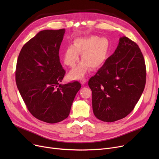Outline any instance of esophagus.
<instances>
[{
    "label": "esophagus",
    "instance_id": "34e87169",
    "mask_svg": "<svg viewBox=\"0 0 159 159\" xmlns=\"http://www.w3.org/2000/svg\"><path fill=\"white\" fill-rule=\"evenodd\" d=\"M86 80L84 79V78H83V79H80V83L81 84H82V85H84V84H85L86 83Z\"/></svg>",
    "mask_w": 159,
    "mask_h": 159
}]
</instances>
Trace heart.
<instances>
[{
    "label": "heart",
    "instance_id": "obj_1",
    "mask_svg": "<svg viewBox=\"0 0 159 159\" xmlns=\"http://www.w3.org/2000/svg\"><path fill=\"white\" fill-rule=\"evenodd\" d=\"M110 43L106 37L91 35L75 39L73 45L67 47L63 54L64 62L68 66L74 67L79 60V53L83 61L70 72L73 79L82 78L89 68L96 70L102 66L107 55Z\"/></svg>",
    "mask_w": 159,
    "mask_h": 159
}]
</instances>
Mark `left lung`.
<instances>
[{"mask_svg": "<svg viewBox=\"0 0 159 159\" xmlns=\"http://www.w3.org/2000/svg\"><path fill=\"white\" fill-rule=\"evenodd\" d=\"M146 75L139 46L126 37H120L113 54L88 82L96 117L107 122L126 117L143 92Z\"/></svg>", "mask_w": 159, "mask_h": 159, "instance_id": "8db88e82", "label": "left lung"}]
</instances>
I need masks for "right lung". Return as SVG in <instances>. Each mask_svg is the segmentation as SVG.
Returning <instances> with one entry per match:
<instances>
[{"mask_svg":"<svg viewBox=\"0 0 159 159\" xmlns=\"http://www.w3.org/2000/svg\"><path fill=\"white\" fill-rule=\"evenodd\" d=\"M64 33V29L39 32L24 45L16 62V84L28 110L50 124L68 117L81 88L77 81L61 84L66 71L58 54Z\"/></svg>","mask_w":159,"mask_h":159,"instance_id":"obj_1","label":"right lung"}]
</instances>
